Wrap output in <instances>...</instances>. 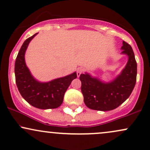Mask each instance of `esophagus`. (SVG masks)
<instances>
[{"label": "esophagus", "instance_id": "1", "mask_svg": "<svg viewBox=\"0 0 150 150\" xmlns=\"http://www.w3.org/2000/svg\"><path fill=\"white\" fill-rule=\"evenodd\" d=\"M83 71H84V70L82 69V68H77V77H80V75L82 73H83Z\"/></svg>", "mask_w": 150, "mask_h": 150}]
</instances>
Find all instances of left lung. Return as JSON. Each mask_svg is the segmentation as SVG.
Returning <instances> with one entry per match:
<instances>
[{"mask_svg":"<svg viewBox=\"0 0 150 150\" xmlns=\"http://www.w3.org/2000/svg\"><path fill=\"white\" fill-rule=\"evenodd\" d=\"M122 53L128 61L121 73L110 82H103L88 73L81 74V91L87 107L97 111H111L123 104L130 97L135 87L137 77V63L132 47L123 41Z\"/></svg>","mask_w":150,"mask_h":150,"instance_id":"8db88e82","label":"left lung"}]
</instances>
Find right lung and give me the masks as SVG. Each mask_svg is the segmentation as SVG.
I'll use <instances>...</instances> for the list:
<instances>
[{
	"label": "right lung",
	"mask_w": 150,
	"mask_h": 150,
	"mask_svg": "<svg viewBox=\"0 0 150 150\" xmlns=\"http://www.w3.org/2000/svg\"><path fill=\"white\" fill-rule=\"evenodd\" d=\"M37 34L25 41L15 60V82L22 97L29 104L41 109L59 107L63 101L65 92L70 83L77 77V73L55 79L48 82H38L31 75L25 61L27 46Z\"/></svg>",
	"instance_id": "1"
}]
</instances>
